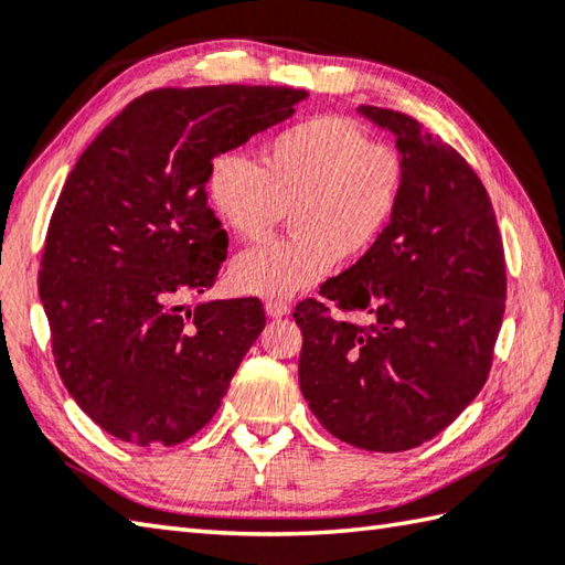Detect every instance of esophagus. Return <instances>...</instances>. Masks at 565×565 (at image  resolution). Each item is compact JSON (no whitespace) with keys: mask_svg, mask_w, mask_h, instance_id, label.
I'll list each match as a JSON object with an SVG mask.
<instances>
[{"mask_svg":"<svg viewBox=\"0 0 565 565\" xmlns=\"http://www.w3.org/2000/svg\"><path fill=\"white\" fill-rule=\"evenodd\" d=\"M264 308H267V316H269V318L289 316V311H291L289 303H286V301H274V298H271V301L264 303Z\"/></svg>","mask_w":565,"mask_h":565,"instance_id":"34e87169","label":"esophagus"}]
</instances>
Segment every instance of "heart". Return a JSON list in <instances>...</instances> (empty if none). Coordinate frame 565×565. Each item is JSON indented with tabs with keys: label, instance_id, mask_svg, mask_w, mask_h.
I'll return each instance as SVG.
<instances>
[{
	"label": "heart",
	"instance_id": "1",
	"mask_svg": "<svg viewBox=\"0 0 565 565\" xmlns=\"http://www.w3.org/2000/svg\"><path fill=\"white\" fill-rule=\"evenodd\" d=\"M406 188V161L386 141L338 115L281 129L262 166L242 153L210 163L207 195L232 235L264 242L291 217L296 235L242 252L230 279L239 291L289 298L338 264L364 257L390 230Z\"/></svg>",
	"mask_w": 565,
	"mask_h": 565
}]
</instances>
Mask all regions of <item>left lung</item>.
Masks as SVG:
<instances>
[{"label": "left lung", "instance_id": "1", "mask_svg": "<svg viewBox=\"0 0 565 565\" xmlns=\"http://www.w3.org/2000/svg\"><path fill=\"white\" fill-rule=\"evenodd\" d=\"M360 113L396 135L404 198L377 245L320 286V301L296 306L298 382L335 438L399 452L448 428L488 382L507 298L504 247L488 191L450 143L396 109ZM352 312L371 320L358 324Z\"/></svg>", "mask_w": 565, "mask_h": 565}]
</instances>
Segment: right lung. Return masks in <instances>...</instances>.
<instances>
[{"instance_id":"add662e5","label":"right lung","mask_w":565,"mask_h":565,"mask_svg":"<svg viewBox=\"0 0 565 565\" xmlns=\"http://www.w3.org/2000/svg\"><path fill=\"white\" fill-rule=\"evenodd\" d=\"M306 97L284 85L159 87L77 159L51 215L39 294L55 370L109 436L175 446L220 408L267 318L259 298L183 308L227 259L210 163Z\"/></svg>"}]
</instances>
